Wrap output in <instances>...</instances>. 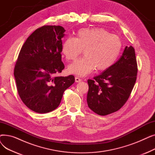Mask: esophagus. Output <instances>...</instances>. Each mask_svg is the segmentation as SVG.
<instances>
[{
	"label": "esophagus",
	"mask_w": 155,
	"mask_h": 155,
	"mask_svg": "<svg viewBox=\"0 0 155 155\" xmlns=\"http://www.w3.org/2000/svg\"><path fill=\"white\" fill-rule=\"evenodd\" d=\"M75 82H77V83H78V82H81V80L80 78H78V77H76L75 78Z\"/></svg>",
	"instance_id": "1"
}]
</instances>
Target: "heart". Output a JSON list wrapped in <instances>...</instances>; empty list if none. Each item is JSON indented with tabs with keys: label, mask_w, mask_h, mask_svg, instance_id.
Here are the masks:
<instances>
[{
	"label": "heart",
	"mask_w": 155,
	"mask_h": 155,
	"mask_svg": "<svg viewBox=\"0 0 155 155\" xmlns=\"http://www.w3.org/2000/svg\"><path fill=\"white\" fill-rule=\"evenodd\" d=\"M123 44L120 39L102 28H84L77 31L76 37L65 39L61 52L68 61H73L84 50V58L68 67L71 74L84 77L96 68L105 71L112 67L120 54Z\"/></svg>",
	"instance_id": "1"
}]
</instances>
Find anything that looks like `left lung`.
I'll return each instance as SVG.
<instances>
[{
    "label": "left lung",
    "instance_id": "left-lung-1",
    "mask_svg": "<svg viewBox=\"0 0 155 155\" xmlns=\"http://www.w3.org/2000/svg\"><path fill=\"white\" fill-rule=\"evenodd\" d=\"M134 49L126 46L120 58L109 69L87 80L88 107L100 116L117 111L126 102L137 76Z\"/></svg>",
    "mask_w": 155,
    "mask_h": 155
}]
</instances>
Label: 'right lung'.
<instances>
[{
	"label": "right lung",
	"mask_w": 155,
	"mask_h": 155,
	"mask_svg": "<svg viewBox=\"0 0 155 155\" xmlns=\"http://www.w3.org/2000/svg\"><path fill=\"white\" fill-rule=\"evenodd\" d=\"M64 31L60 26L41 27L21 49L14 75L22 101L35 112L56 109L64 91L75 82L73 75L55 76L64 68L61 54Z\"/></svg>",
	"instance_id": "right-lung-1"
}]
</instances>
